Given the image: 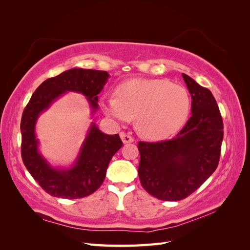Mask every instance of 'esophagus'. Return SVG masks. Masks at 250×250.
<instances>
[{
    "label": "esophagus",
    "instance_id": "1",
    "mask_svg": "<svg viewBox=\"0 0 250 250\" xmlns=\"http://www.w3.org/2000/svg\"><path fill=\"white\" fill-rule=\"evenodd\" d=\"M120 138H121V140H122V142L124 144H128V143H132L133 142V138L130 137V135L124 133V132H121L120 133Z\"/></svg>",
    "mask_w": 250,
    "mask_h": 250
}]
</instances>
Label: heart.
Wrapping results in <instances>:
<instances>
[{
	"instance_id": "1",
	"label": "heart",
	"mask_w": 250,
	"mask_h": 250,
	"mask_svg": "<svg viewBox=\"0 0 250 250\" xmlns=\"http://www.w3.org/2000/svg\"><path fill=\"white\" fill-rule=\"evenodd\" d=\"M117 96H104L100 106L118 124L135 117L139 132L150 140H162L176 133L191 110L188 90L166 79L133 78L117 88Z\"/></svg>"
}]
</instances>
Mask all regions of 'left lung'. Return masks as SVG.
Here are the masks:
<instances>
[{
  "mask_svg": "<svg viewBox=\"0 0 250 250\" xmlns=\"http://www.w3.org/2000/svg\"><path fill=\"white\" fill-rule=\"evenodd\" d=\"M192 98L191 113L175 138L157 143L140 142L139 177L153 197L177 201L191 195L218 167L223 122L210 90L183 74Z\"/></svg>",
  "mask_w": 250,
  "mask_h": 250,
  "instance_id": "obj_1",
  "label": "left lung"
}]
</instances>
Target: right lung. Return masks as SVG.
I'll use <instances>...</instances> for the list:
<instances>
[{
	"label": "right lung",
	"mask_w": 250,
	"mask_h": 250,
	"mask_svg": "<svg viewBox=\"0 0 250 250\" xmlns=\"http://www.w3.org/2000/svg\"><path fill=\"white\" fill-rule=\"evenodd\" d=\"M105 71L74 67L43 81L36 88L24 109L21 121V158L27 170L51 196L65 199L86 197L100 188L106 176L109 162L123 143L119 134L102 132L95 122L87 129L78 155L70 167H54L40 150L36 137L37 120L67 92L86 98L92 117L97 111L98 95L109 78Z\"/></svg>",
	"instance_id": "add662e5"
}]
</instances>
